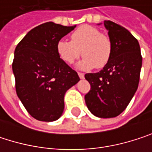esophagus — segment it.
<instances>
[{"label":"esophagus","instance_id":"34e87169","mask_svg":"<svg viewBox=\"0 0 152 152\" xmlns=\"http://www.w3.org/2000/svg\"><path fill=\"white\" fill-rule=\"evenodd\" d=\"M78 76L81 79H83L84 78V74L83 73H81V72H78Z\"/></svg>","mask_w":152,"mask_h":152}]
</instances>
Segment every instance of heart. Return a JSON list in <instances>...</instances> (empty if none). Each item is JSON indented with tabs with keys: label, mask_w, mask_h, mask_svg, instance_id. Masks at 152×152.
I'll return each instance as SVG.
<instances>
[{
	"label": "heart",
	"mask_w": 152,
	"mask_h": 152,
	"mask_svg": "<svg viewBox=\"0 0 152 152\" xmlns=\"http://www.w3.org/2000/svg\"><path fill=\"white\" fill-rule=\"evenodd\" d=\"M56 51L59 57L66 63L72 64L81 55L78 68L91 69H102L109 62L113 46L109 37L91 25H82L72 33L71 41L61 39L57 42Z\"/></svg>",
	"instance_id": "1"
}]
</instances>
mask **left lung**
<instances>
[{"label":"left lung","instance_id":"obj_1","mask_svg":"<svg viewBox=\"0 0 152 152\" xmlns=\"http://www.w3.org/2000/svg\"><path fill=\"white\" fill-rule=\"evenodd\" d=\"M104 25L112 42V56L99 72L85 74L91 90L84 99L93 115L113 118L126 109L137 91L142 55L137 39L127 29L109 20Z\"/></svg>","mask_w":152,"mask_h":152}]
</instances>
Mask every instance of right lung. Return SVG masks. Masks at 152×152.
<instances>
[{"label": "right lung", "mask_w": 152, "mask_h": 152, "mask_svg": "<svg viewBox=\"0 0 152 152\" xmlns=\"http://www.w3.org/2000/svg\"><path fill=\"white\" fill-rule=\"evenodd\" d=\"M75 28L47 22L31 30L15 47L12 69L16 94L38 121L58 120L66 91L80 80L56 51L57 42Z\"/></svg>", "instance_id": "obj_1"}]
</instances>
